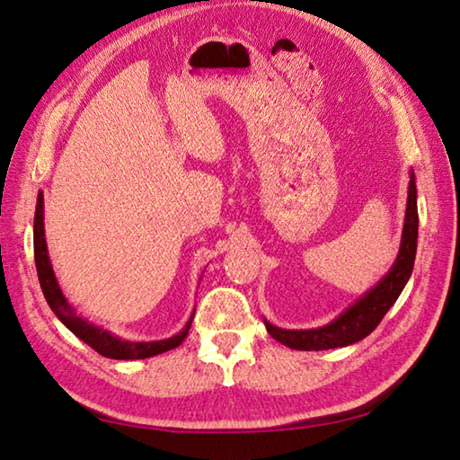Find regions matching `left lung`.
<instances>
[{"mask_svg":"<svg viewBox=\"0 0 460 460\" xmlns=\"http://www.w3.org/2000/svg\"><path fill=\"white\" fill-rule=\"evenodd\" d=\"M409 175H411V178H409L407 188V209L402 233V245H399L397 259L394 262V267L387 270V275L326 326L312 330H285L265 320L267 332L272 338L292 349L318 351L356 344V341L364 340L376 330L381 318L387 314V310L395 305V300L402 295V290L405 288L409 277H411L415 265L419 227L417 185L413 170Z\"/></svg>","mask_w":460,"mask_h":460,"instance_id":"left-lung-1","label":"left lung"}]
</instances>
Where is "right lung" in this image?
<instances>
[{
    "label": "right lung",
    "instance_id": "1",
    "mask_svg": "<svg viewBox=\"0 0 460 460\" xmlns=\"http://www.w3.org/2000/svg\"><path fill=\"white\" fill-rule=\"evenodd\" d=\"M45 203H43V191H39L37 195V208H35V219H33V251H35V267H37V277H39V285H41V290L45 295L47 305L51 306L55 312V316L63 322V324L73 332L76 338H81L84 344H89L94 351H99L101 356L111 358V359H144V358H152L164 354V351L178 348L181 341L188 336V332L191 328V320L195 310L191 312L190 320L185 322V326L181 332L165 338V340H155V341H128L122 340L119 336H114L112 332L104 330L101 326L91 324L89 320L83 318L81 314H76V310L71 306L63 295L61 287H58L55 270L51 265V259H49V251H47V241H45Z\"/></svg>",
    "mask_w": 460,
    "mask_h": 460
}]
</instances>
